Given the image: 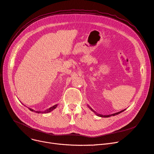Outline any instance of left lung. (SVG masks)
<instances>
[{
	"mask_svg": "<svg viewBox=\"0 0 154 154\" xmlns=\"http://www.w3.org/2000/svg\"><path fill=\"white\" fill-rule=\"evenodd\" d=\"M88 107H89V108L92 111H93L95 113V114L97 115V116H100V117H104V118H108V117H111V116H115V115H118V114H119V113H121V112H123L125 109H123V110H122V111H119V112H116V113H114V114H112V115H101V114H98V113H97L96 111H94L91 108V107L89 106H88Z\"/></svg>",
	"mask_w": 154,
	"mask_h": 154,
	"instance_id": "8db88e82",
	"label": "left lung"
}]
</instances>
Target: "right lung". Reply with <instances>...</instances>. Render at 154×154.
Masks as SVG:
<instances>
[{"instance_id": "1", "label": "right lung", "mask_w": 154, "mask_h": 154, "mask_svg": "<svg viewBox=\"0 0 154 154\" xmlns=\"http://www.w3.org/2000/svg\"><path fill=\"white\" fill-rule=\"evenodd\" d=\"M57 106H58V104H55V105H54V106H53L52 107H51V108H48V109H46L45 111H35V110H33V109H31V108H29V109L30 110V111H33V112H37V113H48V112H51V111H53V109H55L57 107Z\"/></svg>"}]
</instances>
